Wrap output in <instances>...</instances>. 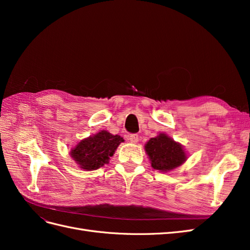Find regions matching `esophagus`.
<instances>
[{
  "label": "esophagus",
  "mask_w": 250,
  "mask_h": 250,
  "mask_svg": "<svg viewBox=\"0 0 250 250\" xmlns=\"http://www.w3.org/2000/svg\"><path fill=\"white\" fill-rule=\"evenodd\" d=\"M128 140H129V142L132 144H137L139 142V135L138 134H130L129 137H128Z\"/></svg>",
  "instance_id": "34e87169"
}]
</instances>
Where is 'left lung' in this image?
Segmentation results:
<instances>
[{
  "mask_svg": "<svg viewBox=\"0 0 250 250\" xmlns=\"http://www.w3.org/2000/svg\"><path fill=\"white\" fill-rule=\"evenodd\" d=\"M151 167L161 172H169L187 161V153L181 144L165 133L150 139L145 145Z\"/></svg>",
  "mask_w": 250,
  "mask_h": 250,
  "instance_id": "8db88e82",
  "label": "left lung"
}]
</instances>
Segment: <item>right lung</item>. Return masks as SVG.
<instances>
[{
    "label": "right lung",
    "instance_id": "obj_1",
    "mask_svg": "<svg viewBox=\"0 0 250 250\" xmlns=\"http://www.w3.org/2000/svg\"><path fill=\"white\" fill-rule=\"evenodd\" d=\"M124 142L120 135H113L106 130L80 141L71 150V156L79 165V168L93 171L107 164L109 157L115 154L118 146Z\"/></svg>",
    "mask_w": 250,
    "mask_h": 250
}]
</instances>
